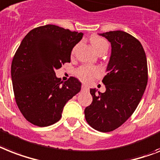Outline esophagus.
Listing matches in <instances>:
<instances>
[{
	"instance_id": "34e87169",
	"label": "esophagus",
	"mask_w": 160,
	"mask_h": 160,
	"mask_svg": "<svg viewBox=\"0 0 160 160\" xmlns=\"http://www.w3.org/2000/svg\"><path fill=\"white\" fill-rule=\"evenodd\" d=\"M81 90H82V91H88V90H89V88H88V86H86V85L83 84L82 86H81Z\"/></svg>"
}]
</instances>
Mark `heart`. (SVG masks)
Returning a JSON list of instances; mask_svg holds the SVG:
<instances>
[{
	"label": "heart",
	"mask_w": 160,
	"mask_h": 160,
	"mask_svg": "<svg viewBox=\"0 0 160 160\" xmlns=\"http://www.w3.org/2000/svg\"><path fill=\"white\" fill-rule=\"evenodd\" d=\"M92 46L95 49L98 53L102 52V51H107L108 48V43L104 38H102L98 36H93L90 39ZM75 48L72 51V53L74 52ZM102 73V70L100 67H95V66H88L84 65L81 66L80 67L76 70V76L83 82H89L93 80L94 78L98 77Z\"/></svg>",
	"instance_id": "heart-1"
}]
</instances>
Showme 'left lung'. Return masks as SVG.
Instances as JSON below:
<instances>
[{"mask_svg":"<svg viewBox=\"0 0 160 160\" xmlns=\"http://www.w3.org/2000/svg\"><path fill=\"white\" fill-rule=\"evenodd\" d=\"M99 35L112 45V54L102 82L104 93L90 89L92 103L84 109L86 122L98 132H109L132 116L141 101L148 82V67L143 47L124 31Z\"/></svg>","mask_w":160,"mask_h":160,"instance_id":"1","label":"left lung"}]
</instances>
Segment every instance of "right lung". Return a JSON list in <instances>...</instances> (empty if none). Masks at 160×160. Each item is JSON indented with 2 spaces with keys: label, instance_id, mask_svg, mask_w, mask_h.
<instances>
[{
  "label": "right lung",
  "instance_id": "obj_1",
  "mask_svg": "<svg viewBox=\"0 0 160 160\" xmlns=\"http://www.w3.org/2000/svg\"><path fill=\"white\" fill-rule=\"evenodd\" d=\"M82 37V33L47 24L32 29L15 52L11 63L15 99L33 125L58 122L65 104L80 91L81 83L76 77L62 82L55 71L71 62V50Z\"/></svg>",
  "mask_w": 160,
  "mask_h": 160
}]
</instances>
